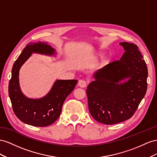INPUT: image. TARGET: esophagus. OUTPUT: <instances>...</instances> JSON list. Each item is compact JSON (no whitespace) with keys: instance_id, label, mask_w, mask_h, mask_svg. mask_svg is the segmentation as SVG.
<instances>
[{"instance_id":"esophagus-1","label":"esophagus","mask_w":157,"mask_h":157,"mask_svg":"<svg viewBox=\"0 0 157 157\" xmlns=\"http://www.w3.org/2000/svg\"><path fill=\"white\" fill-rule=\"evenodd\" d=\"M78 86L82 87V88H84L86 87L87 86V82L85 81V80H83V79H81L79 80V81L78 82Z\"/></svg>"}]
</instances>
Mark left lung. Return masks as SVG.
Instances as JSON below:
<instances>
[{
    "mask_svg": "<svg viewBox=\"0 0 157 157\" xmlns=\"http://www.w3.org/2000/svg\"><path fill=\"white\" fill-rule=\"evenodd\" d=\"M120 44L125 50L120 60L95 71V80L86 90L90 114L97 122L106 125L130 118L147 89L148 70L138 47L127 42Z\"/></svg>",
    "mask_w": 157,
    "mask_h": 157,
    "instance_id": "left-lung-1",
    "label": "left lung"
}]
</instances>
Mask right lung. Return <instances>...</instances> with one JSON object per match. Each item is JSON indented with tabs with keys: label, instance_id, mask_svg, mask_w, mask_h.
<instances>
[{
	"label": "right lung",
	"instance_id": "obj_1",
	"mask_svg": "<svg viewBox=\"0 0 157 157\" xmlns=\"http://www.w3.org/2000/svg\"><path fill=\"white\" fill-rule=\"evenodd\" d=\"M32 53L52 56L55 55L56 52L55 48L45 42L39 41L27 44L13 65L8 93L13 110L17 118L31 126L45 127L59 118L64 102L74 90L78 80L58 79L44 97L36 99L26 97L20 89L19 71Z\"/></svg>",
	"mask_w": 157,
	"mask_h": 157
}]
</instances>
